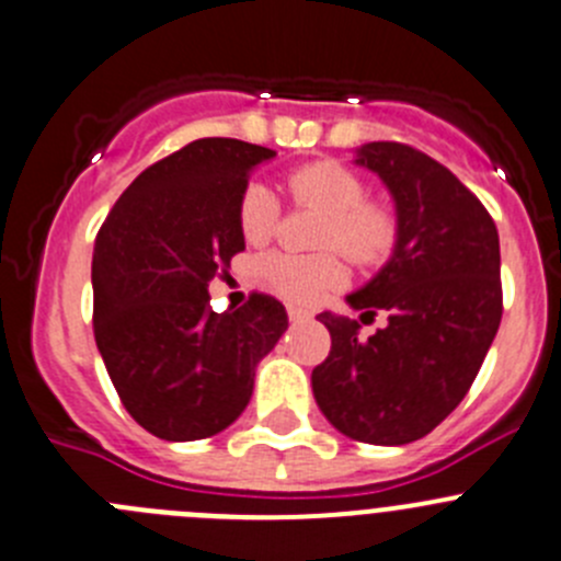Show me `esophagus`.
Masks as SVG:
<instances>
[{"label": "esophagus", "mask_w": 561, "mask_h": 561, "mask_svg": "<svg viewBox=\"0 0 561 561\" xmlns=\"http://www.w3.org/2000/svg\"><path fill=\"white\" fill-rule=\"evenodd\" d=\"M286 311H289V319H291V322H306V319L311 317V313L302 311V308H295V306H289V308H286Z\"/></svg>", "instance_id": "34e87169"}]
</instances>
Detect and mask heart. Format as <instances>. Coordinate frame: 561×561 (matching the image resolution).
Here are the masks:
<instances>
[{"label":"heart","mask_w":561,"mask_h":561,"mask_svg":"<svg viewBox=\"0 0 561 561\" xmlns=\"http://www.w3.org/2000/svg\"><path fill=\"white\" fill-rule=\"evenodd\" d=\"M295 201L317 206L328 215L322 228V248H339L355 264H377L397 242V217L382 204L366 201L364 181L339 162H313L289 175ZM239 231L250 244L272 237L277 220V201L270 186L248 184L239 197ZM259 284L272 295L297 306L322 300L344 280V266L335 255L270 253L259 261Z\"/></svg>","instance_id":"1"}]
</instances>
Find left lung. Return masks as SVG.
Masks as SVG:
<instances>
[{
	"label": "left lung",
	"mask_w": 561,
	"mask_h": 561,
	"mask_svg": "<svg viewBox=\"0 0 561 561\" xmlns=\"http://www.w3.org/2000/svg\"><path fill=\"white\" fill-rule=\"evenodd\" d=\"M355 164L391 192L397 242L346 302L360 319L386 311L388 324L360 339L357 319L319 313L330 355L311 375L313 399L352 440L404 446L462 402L499 333V231L479 197L415 148L366 142Z\"/></svg>",
	"instance_id": "left-lung-1"
}]
</instances>
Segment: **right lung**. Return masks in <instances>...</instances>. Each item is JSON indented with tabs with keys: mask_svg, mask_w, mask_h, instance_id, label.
<instances>
[{
	"mask_svg": "<svg viewBox=\"0 0 561 561\" xmlns=\"http://www.w3.org/2000/svg\"><path fill=\"white\" fill-rule=\"evenodd\" d=\"M272 157L228 137L190 142L142 170L95 237V346L131 419L162 440L231 426L253 397L255 366L289 328L270 295L209 308L211 277L244 250L239 197Z\"/></svg>",
	"mask_w": 561,
	"mask_h": 561,
	"instance_id": "1",
	"label": "right lung"
}]
</instances>
